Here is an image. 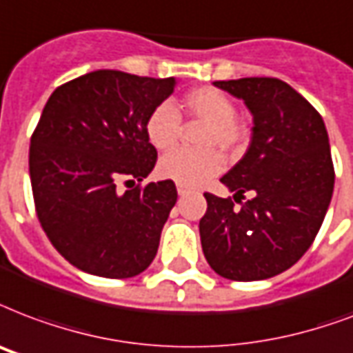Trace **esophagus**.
<instances>
[{"instance_id": "obj_1", "label": "esophagus", "mask_w": 353, "mask_h": 353, "mask_svg": "<svg viewBox=\"0 0 353 353\" xmlns=\"http://www.w3.org/2000/svg\"><path fill=\"white\" fill-rule=\"evenodd\" d=\"M190 192V187H187V185H181V183H177V194L179 196H185Z\"/></svg>"}]
</instances>
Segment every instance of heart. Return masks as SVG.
Instances as JSON below:
<instances>
[{
	"instance_id": "heart-1",
	"label": "heart",
	"mask_w": 353,
	"mask_h": 353,
	"mask_svg": "<svg viewBox=\"0 0 353 353\" xmlns=\"http://www.w3.org/2000/svg\"><path fill=\"white\" fill-rule=\"evenodd\" d=\"M183 109L190 118L205 122L200 134V144L205 148L172 150L159 161L157 172L163 179L181 185H201L224 170V155L216 146L228 153H239L246 144V129L236 120V107L230 96L214 87H200L187 92ZM144 131L155 150H168L179 139L181 117L174 105L161 101L148 114Z\"/></svg>"
}]
</instances>
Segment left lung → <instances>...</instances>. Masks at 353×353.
I'll use <instances>...</instances> for the list:
<instances>
[{"label": "left lung", "mask_w": 353, "mask_h": 353, "mask_svg": "<svg viewBox=\"0 0 353 353\" xmlns=\"http://www.w3.org/2000/svg\"><path fill=\"white\" fill-rule=\"evenodd\" d=\"M214 87L244 99L254 117L248 152L220 179L233 198L248 190L254 198L235 209L231 198L203 194V255L222 278H272L307 252L332 201L326 125L302 94L276 77L214 81Z\"/></svg>", "instance_id": "left-lung-1"}]
</instances>
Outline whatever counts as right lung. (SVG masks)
<instances>
[{
  "mask_svg": "<svg viewBox=\"0 0 353 353\" xmlns=\"http://www.w3.org/2000/svg\"><path fill=\"white\" fill-rule=\"evenodd\" d=\"M176 87L118 70L64 83L48 99L29 146V176L42 230L83 272L133 278L152 265L177 201L174 181L137 185L157 163L144 123Z\"/></svg>",
  "mask_w": 353,
  "mask_h": 353,
  "instance_id": "add662e5",
  "label": "right lung"
}]
</instances>
